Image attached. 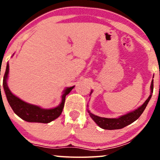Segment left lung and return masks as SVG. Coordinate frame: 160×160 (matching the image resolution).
I'll list each match as a JSON object with an SVG mask.
<instances>
[{
    "label": "left lung",
    "mask_w": 160,
    "mask_h": 160,
    "mask_svg": "<svg viewBox=\"0 0 160 160\" xmlns=\"http://www.w3.org/2000/svg\"><path fill=\"white\" fill-rule=\"evenodd\" d=\"M150 89H151V94L148 97V98L145 101V102L141 107H139L138 109L135 110L132 112L127 113V114L122 116V117H119V118H104V117H100L98 116H95L90 112L88 111L89 113V115L92 117L93 120L96 122V124L101 128H104V129L108 130H113V129H120V128H124L125 126H128V125L132 123L134 121L140 117V116L144 112V109L146 108L148 105V102L150 100V98L152 96V92L153 90V80L151 82V86H150Z\"/></svg>",
    "instance_id": "8db88e82"
}]
</instances>
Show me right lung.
I'll return each mask as SVG.
<instances>
[{
    "instance_id": "obj_1",
    "label": "right lung",
    "mask_w": 160,
    "mask_h": 160,
    "mask_svg": "<svg viewBox=\"0 0 160 160\" xmlns=\"http://www.w3.org/2000/svg\"><path fill=\"white\" fill-rule=\"evenodd\" d=\"M9 74V64L7 63L6 71L3 80V86L6 94L7 101L12 108V111L16 115L19 116L22 120L30 122H41V123H48L51 121L56 120L61 115L62 110L64 108L65 102V96L73 89L72 87L67 88L65 93L62 96V102L58 107L52 109H42L40 107L33 104H28L19 99L11 92L7 86V80Z\"/></svg>"
}]
</instances>
